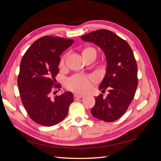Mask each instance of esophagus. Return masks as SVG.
Returning <instances> with one entry per match:
<instances>
[{
	"mask_svg": "<svg viewBox=\"0 0 161 161\" xmlns=\"http://www.w3.org/2000/svg\"><path fill=\"white\" fill-rule=\"evenodd\" d=\"M82 97H84L83 95H78V94H75L74 95V98H75V100H76L78 99L82 98Z\"/></svg>",
	"mask_w": 161,
	"mask_h": 161,
	"instance_id": "obj_1",
	"label": "esophagus"
}]
</instances>
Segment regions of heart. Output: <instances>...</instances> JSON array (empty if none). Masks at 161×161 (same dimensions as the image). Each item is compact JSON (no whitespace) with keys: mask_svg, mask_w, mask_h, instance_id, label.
<instances>
[{"mask_svg":"<svg viewBox=\"0 0 161 161\" xmlns=\"http://www.w3.org/2000/svg\"><path fill=\"white\" fill-rule=\"evenodd\" d=\"M95 53L96 50L94 47H87L83 51L82 53ZM66 56H62L60 62V66H63L65 63ZM90 79L89 76L81 75H76L71 76L70 79L67 80V86L70 90L75 91L79 93H82L86 91H88L90 88Z\"/></svg>","mask_w":161,"mask_h":161,"instance_id":"b5f03b06","label":"heart"}]
</instances>
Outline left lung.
<instances>
[{"instance_id": "obj_1", "label": "left lung", "mask_w": 161, "mask_h": 161, "mask_svg": "<svg viewBox=\"0 0 161 161\" xmlns=\"http://www.w3.org/2000/svg\"><path fill=\"white\" fill-rule=\"evenodd\" d=\"M85 42L95 43L106 56L107 69L99 89H108L105 98L103 94L95 97V105L91 110L95 118L107 122L120 118L134 99L138 86V67L128 43L115 33L99 30L82 36Z\"/></svg>"}]
</instances>
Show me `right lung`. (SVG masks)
<instances>
[{
    "label": "right lung",
    "instance_id": "add662e5",
    "mask_svg": "<svg viewBox=\"0 0 161 161\" xmlns=\"http://www.w3.org/2000/svg\"><path fill=\"white\" fill-rule=\"evenodd\" d=\"M74 43L71 39L43 36L29 47L20 64L17 85L22 103L30 118L43 126L54 125L64 119L74 101L66 91L52 99L56 83L61 53ZM60 90V89H59Z\"/></svg>",
    "mask_w": 161,
    "mask_h": 161
}]
</instances>
